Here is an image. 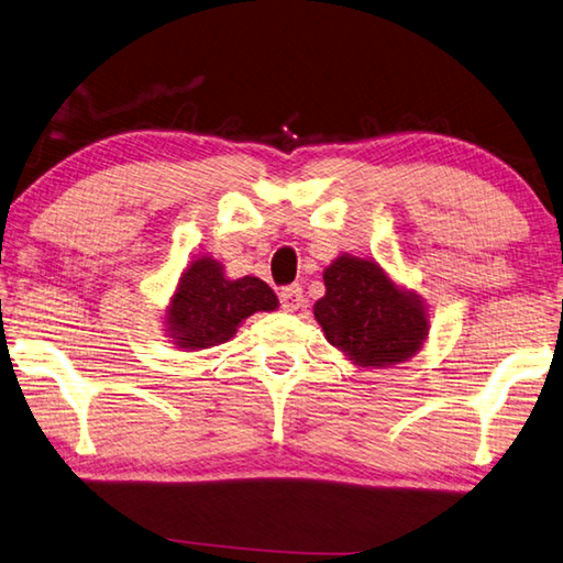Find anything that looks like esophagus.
I'll list each match as a JSON object with an SVG mask.
<instances>
[{
    "label": "esophagus",
    "mask_w": 563,
    "mask_h": 563,
    "mask_svg": "<svg viewBox=\"0 0 563 563\" xmlns=\"http://www.w3.org/2000/svg\"><path fill=\"white\" fill-rule=\"evenodd\" d=\"M305 297L300 285H288V288L280 290V307L285 312H297L302 307Z\"/></svg>",
    "instance_id": "1"
}]
</instances>
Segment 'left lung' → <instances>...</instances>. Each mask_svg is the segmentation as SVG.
<instances>
[{
	"instance_id": "left-lung-1",
	"label": "left lung",
	"mask_w": 563,
	"mask_h": 563,
	"mask_svg": "<svg viewBox=\"0 0 563 563\" xmlns=\"http://www.w3.org/2000/svg\"><path fill=\"white\" fill-rule=\"evenodd\" d=\"M324 285L314 319L351 361L390 366L420 349L429 329L424 307L395 288L378 263L341 256L324 271Z\"/></svg>"
}]
</instances>
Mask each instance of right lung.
<instances>
[{
	"instance_id": "obj_1",
	"label": "right lung",
	"mask_w": 563,
	"mask_h": 563,
	"mask_svg": "<svg viewBox=\"0 0 563 563\" xmlns=\"http://www.w3.org/2000/svg\"><path fill=\"white\" fill-rule=\"evenodd\" d=\"M275 307L278 297L263 280L253 275L227 280L217 261L200 258L183 273L168 324L178 346L209 349L234 336L241 319Z\"/></svg>"
}]
</instances>
